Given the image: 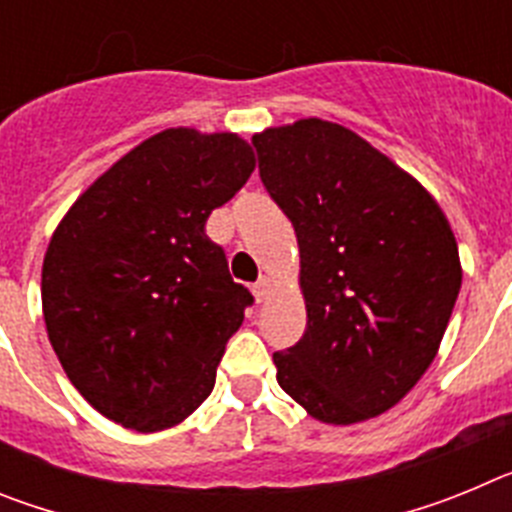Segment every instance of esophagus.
<instances>
[{"label":"esophagus","instance_id":"esophagus-1","mask_svg":"<svg viewBox=\"0 0 512 512\" xmlns=\"http://www.w3.org/2000/svg\"><path fill=\"white\" fill-rule=\"evenodd\" d=\"M253 295H256V300L264 302L266 297H269V289H271V279L269 277H261L259 282H253Z\"/></svg>","mask_w":512,"mask_h":512}]
</instances>
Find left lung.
<instances>
[{"label":"left lung","mask_w":512,"mask_h":512,"mask_svg":"<svg viewBox=\"0 0 512 512\" xmlns=\"http://www.w3.org/2000/svg\"><path fill=\"white\" fill-rule=\"evenodd\" d=\"M259 174L300 246L305 336L277 382L315 420L382 415L436 359L461 289L438 202L354 130L307 117L253 135Z\"/></svg>","instance_id":"left-lung-1"}]
</instances>
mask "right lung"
Masks as SVG:
<instances>
[{
	"instance_id": "right-lung-1",
	"label": "right lung",
	"mask_w": 512,
	"mask_h": 512,
	"mask_svg": "<svg viewBox=\"0 0 512 512\" xmlns=\"http://www.w3.org/2000/svg\"><path fill=\"white\" fill-rule=\"evenodd\" d=\"M235 133L169 128L112 164L63 215L43 259V318L81 397L138 433L179 425L215 387L253 297L207 217L248 182Z\"/></svg>"
}]
</instances>
